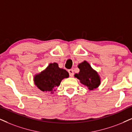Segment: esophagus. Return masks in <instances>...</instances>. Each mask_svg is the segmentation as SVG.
Masks as SVG:
<instances>
[{
    "instance_id": "34e87169",
    "label": "esophagus",
    "mask_w": 132,
    "mask_h": 132,
    "mask_svg": "<svg viewBox=\"0 0 132 132\" xmlns=\"http://www.w3.org/2000/svg\"><path fill=\"white\" fill-rule=\"evenodd\" d=\"M68 72H69V76L71 77H72L73 76H74V70H73L72 69L68 70Z\"/></svg>"
}]
</instances>
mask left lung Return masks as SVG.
Returning <instances> with one entry per match:
<instances>
[{
	"label": "left lung",
	"instance_id": "1",
	"mask_svg": "<svg viewBox=\"0 0 132 132\" xmlns=\"http://www.w3.org/2000/svg\"><path fill=\"white\" fill-rule=\"evenodd\" d=\"M80 69L78 74H75V77L80 80V83L88 88L89 90L97 88L101 83V80L97 72L93 69L87 61H84L78 64Z\"/></svg>",
	"mask_w": 132,
	"mask_h": 132
}]
</instances>
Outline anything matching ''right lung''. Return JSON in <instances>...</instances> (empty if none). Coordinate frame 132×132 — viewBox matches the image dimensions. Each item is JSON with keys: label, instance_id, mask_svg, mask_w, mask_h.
Instances as JSON below:
<instances>
[{"label": "right lung", "instance_id": "right-lung-1", "mask_svg": "<svg viewBox=\"0 0 132 132\" xmlns=\"http://www.w3.org/2000/svg\"><path fill=\"white\" fill-rule=\"evenodd\" d=\"M69 73L58 67L57 63L49 64L44 71L34 77L35 83L42 91H55V88L60 85L63 78H68Z\"/></svg>", "mask_w": 132, "mask_h": 132}]
</instances>
